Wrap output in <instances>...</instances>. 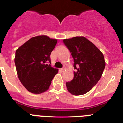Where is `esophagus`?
Masks as SVG:
<instances>
[{
    "instance_id": "34e87169",
    "label": "esophagus",
    "mask_w": 123,
    "mask_h": 123,
    "mask_svg": "<svg viewBox=\"0 0 123 123\" xmlns=\"http://www.w3.org/2000/svg\"><path fill=\"white\" fill-rule=\"evenodd\" d=\"M65 69H66V68H65V67H64V68H63L61 69V71H62V72H63V71H65Z\"/></svg>"
}]
</instances>
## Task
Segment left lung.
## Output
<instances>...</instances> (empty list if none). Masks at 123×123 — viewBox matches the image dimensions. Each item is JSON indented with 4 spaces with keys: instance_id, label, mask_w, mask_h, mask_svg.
Segmentation results:
<instances>
[{
    "instance_id": "8db88e82",
    "label": "left lung",
    "mask_w": 123,
    "mask_h": 123,
    "mask_svg": "<svg viewBox=\"0 0 123 123\" xmlns=\"http://www.w3.org/2000/svg\"><path fill=\"white\" fill-rule=\"evenodd\" d=\"M63 43L74 59V78L66 82L67 90L74 95L87 93L102 77L105 67L102 52L83 36L63 39Z\"/></svg>"
}]
</instances>
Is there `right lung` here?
<instances>
[{
  "label": "right lung",
  "instance_id": "obj_1",
  "mask_svg": "<svg viewBox=\"0 0 123 123\" xmlns=\"http://www.w3.org/2000/svg\"><path fill=\"white\" fill-rule=\"evenodd\" d=\"M57 39L45 35L33 37L16 50L15 63L19 81L31 93L40 94L49 89L58 69L47 64Z\"/></svg>",
  "mask_w": 123,
  "mask_h": 123
}]
</instances>
